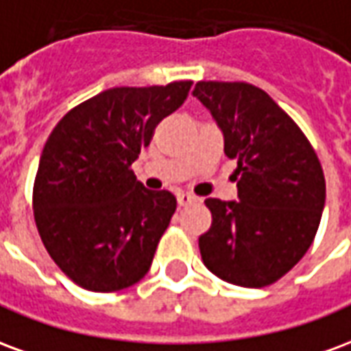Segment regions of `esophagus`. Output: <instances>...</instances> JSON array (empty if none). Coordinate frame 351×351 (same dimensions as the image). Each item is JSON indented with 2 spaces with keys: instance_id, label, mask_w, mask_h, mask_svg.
Returning <instances> with one entry per match:
<instances>
[{
  "instance_id": "34e87169",
  "label": "esophagus",
  "mask_w": 351,
  "mask_h": 351,
  "mask_svg": "<svg viewBox=\"0 0 351 351\" xmlns=\"http://www.w3.org/2000/svg\"><path fill=\"white\" fill-rule=\"evenodd\" d=\"M176 199H178V205L180 206H188V205H191V203H195V201H197V197H195V195H191V193H188V191L178 193V195H176Z\"/></svg>"
}]
</instances>
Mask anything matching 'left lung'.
I'll return each mask as SVG.
<instances>
[{
	"label": "left lung",
	"instance_id": "obj_1",
	"mask_svg": "<svg viewBox=\"0 0 351 351\" xmlns=\"http://www.w3.org/2000/svg\"><path fill=\"white\" fill-rule=\"evenodd\" d=\"M193 95L223 131L239 188V201H205L213 226L199 237L203 263L229 284L271 286L314 243L325 205L322 163L301 128L261 88L201 80Z\"/></svg>",
	"mask_w": 351,
	"mask_h": 351
}]
</instances>
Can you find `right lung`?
I'll return each instance as SVG.
<instances>
[{
    "mask_svg": "<svg viewBox=\"0 0 351 351\" xmlns=\"http://www.w3.org/2000/svg\"><path fill=\"white\" fill-rule=\"evenodd\" d=\"M191 84L110 88L73 107L47 138L34 182L35 223L50 258L80 287L110 293L150 269L176 197L146 190L131 163Z\"/></svg>",
    "mask_w": 351,
    "mask_h": 351,
    "instance_id": "obj_1",
    "label": "right lung"
}]
</instances>
